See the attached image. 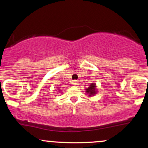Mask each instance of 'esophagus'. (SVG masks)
<instances>
[{
  "label": "esophagus",
  "instance_id": "esophagus-1",
  "mask_svg": "<svg viewBox=\"0 0 148 148\" xmlns=\"http://www.w3.org/2000/svg\"><path fill=\"white\" fill-rule=\"evenodd\" d=\"M72 84L73 86H78V85H79V82H78L77 81H73Z\"/></svg>",
  "mask_w": 148,
  "mask_h": 148
}]
</instances>
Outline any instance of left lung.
I'll return each mask as SVG.
<instances>
[{"instance_id": "1", "label": "left lung", "mask_w": 148, "mask_h": 148, "mask_svg": "<svg viewBox=\"0 0 148 148\" xmlns=\"http://www.w3.org/2000/svg\"><path fill=\"white\" fill-rule=\"evenodd\" d=\"M97 90H96V85L94 83L90 84V86H89L88 88H86V92H87V94H88V95L90 97L91 96H94L96 94L97 92Z\"/></svg>"}]
</instances>
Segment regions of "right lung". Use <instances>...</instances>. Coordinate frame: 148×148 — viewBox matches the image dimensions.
<instances>
[{"label": "right lung", "mask_w": 148, "mask_h": 148, "mask_svg": "<svg viewBox=\"0 0 148 148\" xmlns=\"http://www.w3.org/2000/svg\"><path fill=\"white\" fill-rule=\"evenodd\" d=\"M59 90V91H60V90Z\"/></svg>", "instance_id": "add662e5"}]
</instances>
